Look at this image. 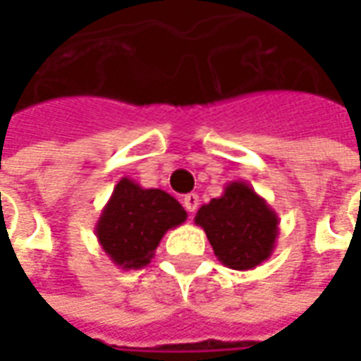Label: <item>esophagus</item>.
<instances>
[{
	"label": "esophagus",
	"instance_id": "esophagus-1",
	"mask_svg": "<svg viewBox=\"0 0 361 361\" xmlns=\"http://www.w3.org/2000/svg\"><path fill=\"white\" fill-rule=\"evenodd\" d=\"M183 207L189 212H195L197 207H199V195L197 193H188V195L183 197Z\"/></svg>",
	"mask_w": 361,
	"mask_h": 361
}]
</instances>
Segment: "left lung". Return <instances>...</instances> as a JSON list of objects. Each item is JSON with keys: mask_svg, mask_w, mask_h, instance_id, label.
Listing matches in <instances>:
<instances>
[{"mask_svg": "<svg viewBox=\"0 0 361 361\" xmlns=\"http://www.w3.org/2000/svg\"><path fill=\"white\" fill-rule=\"evenodd\" d=\"M279 216L245 181H230L224 193L203 204L195 224L204 230L214 255L234 271H250L271 257Z\"/></svg>", "mask_w": 361, "mask_h": 361, "instance_id": "1", "label": "left lung"}]
</instances>
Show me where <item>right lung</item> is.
Wrapping results in <instances>:
<instances>
[{
	"label": "right lung",
	"instance_id": "right-lung-1",
	"mask_svg": "<svg viewBox=\"0 0 361 361\" xmlns=\"http://www.w3.org/2000/svg\"><path fill=\"white\" fill-rule=\"evenodd\" d=\"M185 219V209L170 193L121 178L100 212L94 234L114 265L137 271L149 265L166 232Z\"/></svg>",
	"mask_w": 361,
	"mask_h": 361
}]
</instances>
